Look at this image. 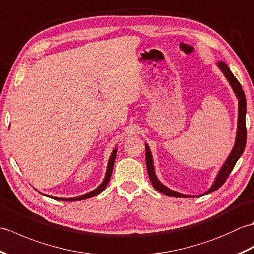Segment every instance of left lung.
I'll return each mask as SVG.
<instances>
[{
    "label": "left lung",
    "mask_w": 254,
    "mask_h": 254,
    "mask_svg": "<svg viewBox=\"0 0 254 254\" xmlns=\"http://www.w3.org/2000/svg\"><path fill=\"white\" fill-rule=\"evenodd\" d=\"M216 64H217L218 68L225 75L226 79L228 80V83L230 84L231 88H233L237 99H238V123H237V134H236V141H235L234 147H233V149H231V152L227 157V159L225 160V163L223 164L222 168L219 169L212 187H210L208 190L203 194V195H206V194H209V193L218 190V189L224 185L226 179H227L229 174L231 172V170L234 169L237 160L240 158V156L242 155V153H244L245 147H246V142H247V128H246L247 102H246L245 91L242 90L240 83L238 82V79L234 76V74L231 73L229 67L227 66V64L223 61H218ZM145 149H146L145 159H146L148 177H149L150 182H152V185L156 189V190L160 193L165 194V195H167V196H171V197H194L192 195H186V194H181L179 192H176L174 190H171V189H169L168 187L163 185V183L159 181L157 176H156L155 168H154L153 155H152V152H150L149 146L147 144H145Z\"/></svg>",
    "instance_id": "left-lung-1"
}]
</instances>
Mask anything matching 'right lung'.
<instances>
[{"instance_id":"obj_1","label":"right lung","mask_w":254,"mask_h":254,"mask_svg":"<svg viewBox=\"0 0 254 254\" xmlns=\"http://www.w3.org/2000/svg\"><path fill=\"white\" fill-rule=\"evenodd\" d=\"M117 150H118L117 147L112 150V153L110 155V158H109V161H108V165H107L106 176L104 178V180H102V182L100 183V186L97 187L95 190L90 191L88 193H86V194H84V195L77 196V197H68V198H65V197H55V196H49V197L58 199V201H82V199H86V198L94 197L96 195H98V194H100L102 191L105 190L107 185H108V182H109V180H110L111 174H112V169H113V164H115V159H116V155H117Z\"/></svg>"}]
</instances>
